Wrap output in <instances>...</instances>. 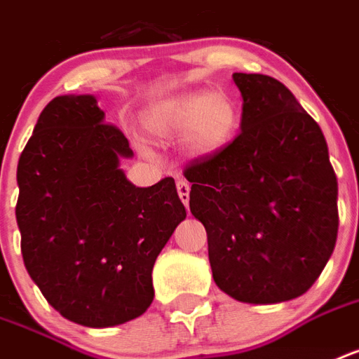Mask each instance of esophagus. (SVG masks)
I'll list each match as a JSON object with an SVG mask.
<instances>
[{"label": "esophagus", "instance_id": "34e87169", "mask_svg": "<svg viewBox=\"0 0 359 359\" xmlns=\"http://www.w3.org/2000/svg\"><path fill=\"white\" fill-rule=\"evenodd\" d=\"M177 191H179V197H180V201L184 203V206H188V203H189V184L186 182L184 179L177 180Z\"/></svg>", "mask_w": 359, "mask_h": 359}]
</instances>
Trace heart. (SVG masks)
I'll return each instance as SVG.
<instances>
[{"label":"heart","instance_id":"heart-1","mask_svg":"<svg viewBox=\"0 0 359 359\" xmlns=\"http://www.w3.org/2000/svg\"><path fill=\"white\" fill-rule=\"evenodd\" d=\"M240 114L229 95L205 90L175 95L156 104L147 116V127L160 138L184 134L186 149L195 156H212L230 144Z\"/></svg>","mask_w":359,"mask_h":359}]
</instances>
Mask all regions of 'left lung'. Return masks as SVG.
Returning <instances> with one entry per match:
<instances>
[{"label": "left lung", "instance_id": "1", "mask_svg": "<svg viewBox=\"0 0 359 359\" xmlns=\"http://www.w3.org/2000/svg\"><path fill=\"white\" fill-rule=\"evenodd\" d=\"M241 133L197 158L189 210L208 236L212 276L240 302L276 304L310 290L337 238V179L321 127L269 75L234 74Z\"/></svg>", "mask_w": 359, "mask_h": 359}]
</instances>
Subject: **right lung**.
Instances as JSON below:
<instances>
[{"mask_svg":"<svg viewBox=\"0 0 359 359\" xmlns=\"http://www.w3.org/2000/svg\"><path fill=\"white\" fill-rule=\"evenodd\" d=\"M129 140L94 95H58L18 162L16 221L23 264L68 321L123 325L153 302V265L186 208L175 180L134 186L119 160Z\"/></svg>","mask_w":359,"mask_h":359,"instance_id":"add662e5","label":"right lung"}]
</instances>
